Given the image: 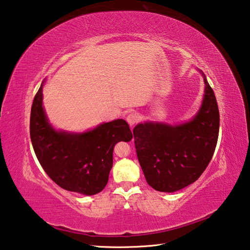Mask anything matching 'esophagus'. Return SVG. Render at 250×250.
Returning a JSON list of instances; mask_svg holds the SVG:
<instances>
[{"label":"esophagus","instance_id":"obj_1","mask_svg":"<svg viewBox=\"0 0 250 250\" xmlns=\"http://www.w3.org/2000/svg\"><path fill=\"white\" fill-rule=\"evenodd\" d=\"M126 120H127V122H128V124L130 126H134L135 124L138 123V122H139L140 116H139V114H138V113L132 112V113H129L128 115H127Z\"/></svg>","mask_w":250,"mask_h":250}]
</instances>
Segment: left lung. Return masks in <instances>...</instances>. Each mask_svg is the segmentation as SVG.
<instances>
[{
  "label": "left lung",
  "instance_id": "left-lung-1",
  "mask_svg": "<svg viewBox=\"0 0 250 250\" xmlns=\"http://www.w3.org/2000/svg\"><path fill=\"white\" fill-rule=\"evenodd\" d=\"M201 107L189 122L170 125L146 122L134 128L137 156L147 184L155 190L174 192L196 182L215 152L219 110L207 77Z\"/></svg>",
  "mask_w": 250,
  "mask_h": 250
}]
</instances>
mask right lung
<instances>
[{"label": "right lung", "mask_w": 250, "mask_h": 250, "mask_svg": "<svg viewBox=\"0 0 250 250\" xmlns=\"http://www.w3.org/2000/svg\"><path fill=\"white\" fill-rule=\"evenodd\" d=\"M33 101L30 135L42 169L63 189L92 196L106 187L113 165V148L132 139L124 120L103 123L84 132L57 130L49 123L42 106V86Z\"/></svg>", "instance_id": "1"}]
</instances>
